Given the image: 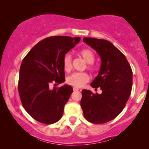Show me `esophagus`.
<instances>
[{
	"label": "esophagus",
	"instance_id": "obj_1",
	"mask_svg": "<svg viewBox=\"0 0 149 149\" xmlns=\"http://www.w3.org/2000/svg\"><path fill=\"white\" fill-rule=\"evenodd\" d=\"M73 91H78V90H79V89L77 88H73Z\"/></svg>",
	"mask_w": 149,
	"mask_h": 149
}]
</instances>
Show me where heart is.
Segmentation results:
<instances>
[{
  "label": "heart",
  "mask_w": 149,
  "mask_h": 149,
  "mask_svg": "<svg viewBox=\"0 0 149 149\" xmlns=\"http://www.w3.org/2000/svg\"><path fill=\"white\" fill-rule=\"evenodd\" d=\"M80 56L84 59L88 64V68L90 71H94L92 63L95 61L94 53L90 49H83L78 52ZM63 67L66 72H69L72 69V57L70 54H66L63 57ZM90 80V76L87 73H74L70 75L66 78L67 83L74 88H81Z\"/></svg>",
  "instance_id": "b5f03b06"
}]
</instances>
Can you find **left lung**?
Listing matches in <instances>:
<instances>
[{"mask_svg": "<svg viewBox=\"0 0 149 149\" xmlns=\"http://www.w3.org/2000/svg\"><path fill=\"white\" fill-rule=\"evenodd\" d=\"M83 42L98 53L102 60L100 71L90 85L100 88L102 94L83 90L80 106L87 120L105 123L123 110L132 87V71L125 56L111 42L84 38Z\"/></svg>", "mask_w": 149, "mask_h": 149, "instance_id": "obj_1", "label": "left lung"}]
</instances>
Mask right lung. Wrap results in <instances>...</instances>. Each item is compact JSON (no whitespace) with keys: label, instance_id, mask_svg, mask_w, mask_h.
Segmentation results:
<instances>
[{"label":"right lung","instance_id":"add662e5","mask_svg":"<svg viewBox=\"0 0 149 149\" xmlns=\"http://www.w3.org/2000/svg\"><path fill=\"white\" fill-rule=\"evenodd\" d=\"M80 40V37L65 36L47 38L38 42L22 60L19 94L25 110L38 122L52 124L62 117L72 87L64 85L50 89L49 85L65 81L63 57Z\"/></svg>","mask_w":149,"mask_h":149}]
</instances>
